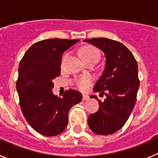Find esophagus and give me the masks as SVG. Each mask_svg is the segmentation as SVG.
<instances>
[{"mask_svg": "<svg viewBox=\"0 0 158 158\" xmlns=\"http://www.w3.org/2000/svg\"><path fill=\"white\" fill-rule=\"evenodd\" d=\"M88 99H89L88 95H86V94L83 95V97H82V100H83V101H86V100H88Z\"/></svg>", "mask_w": 158, "mask_h": 158, "instance_id": "obj_1", "label": "esophagus"}]
</instances>
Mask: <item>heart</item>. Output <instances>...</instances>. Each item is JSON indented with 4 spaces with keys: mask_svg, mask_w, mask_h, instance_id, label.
<instances>
[{
    "mask_svg": "<svg viewBox=\"0 0 158 158\" xmlns=\"http://www.w3.org/2000/svg\"><path fill=\"white\" fill-rule=\"evenodd\" d=\"M81 56L85 61L94 60L98 62L100 59L99 51L94 47L91 46L85 47V48H83L81 51ZM91 82H92V78L90 77H82L77 80V85L81 89H85L91 84Z\"/></svg>",
    "mask_w": 158,
    "mask_h": 158,
    "instance_id": "heart-1",
    "label": "heart"
}]
</instances>
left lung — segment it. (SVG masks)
<instances>
[{
	"instance_id": "left-lung-1",
	"label": "left lung",
	"mask_w": 158,
	"mask_h": 158,
	"mask_svg": "<svg viewBox=\"0 0 158 158\" xmlns=\"http://www.w3.org/2000/svg\"><path fill=\"white\" fill-rule=\"evenodd\" d=\"M90 44L103 52L105 68L94 87V92L105 94L104 102L96 95L99 108L89 114L88 125L98 135H110L118 131L127 122L133 110L139 89L137 63L132 53L123 44L106 38L86 39Z\"/></svg>"
}]
</instances>
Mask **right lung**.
I'll return each instance as SVG.
<instances>
[{"label": "right lung", "instance_id": "right-lung-1", "mask_svg": "<svg viewBox=\"0 0 158 158\" xmlns=\"http://www.w3.org/2000/svg\"><path fill=\"white\" fill-rule=\"evenodd\" d=\"M79 41L50 39L35 43L25 53L18 67L17 91L26 120L42 135L54 136L66 128L69 111L82 94L69 89L58 97L52 81L60 74L62 54Z\"/></svg>", "mask_w": 158, "mask_h": 158}]
</instances>
